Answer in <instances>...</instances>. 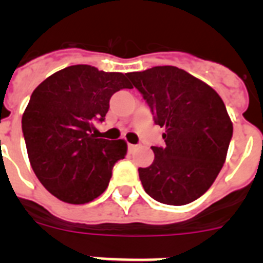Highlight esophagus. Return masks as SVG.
<instances>
[{
    "mask_svg": "<svg viewBox=\"0 0 263 263\" xmlns=\"http://www.w3.org/2000/svg\"><path fill=\"white\" fill-rule=\"evenodd\" d=\"M127 147H129L130 152H133V150H136V148H137V145H133V143H129V145H127Z\"/></svg>",
    "mask_w": 263,
    "mask_h": 263,
    "instance_id": "1",
    "label": "esophagus"
}]
</instances>
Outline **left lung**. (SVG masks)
<instances>
[{"label":"left lung","instance_id":"left-lung-1","mask_svg":"<svg viewBox=\"0 0 263 263\" xmlns=\"http://www.w3.org/2000/svg\"><path fill=\"white\" fill-rule=\"evenodd\" d=\"M164 127L163 147L138 168L146 194L168 205H184L208 191L227 158L233 125L213 88L173 66L126 73Z\"/></svg>","mask_w":263,"mask_h":263}]
</instances>
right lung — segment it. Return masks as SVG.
Returning <instances> with one entry per match:
<instances>
[{
  "label": "right lung",
  "mask_w": 263,
  "mask_h": 263,
  "mask_svg": "<svg viewBox=\"0 0 263 263\" xmlns=\"http://www.w3.org/2000/svg\"><path fill=\"white\" fill-rule=\"evenodd\" d=\"M122 88H133L124 73L78 64L55 72L32 92L22 116L27 155L39 182L59 200H95L126 155L124 139L97 138L95 132Z\"/></svg>",
  "instance_id": "add662e5"
}]
</instances>
